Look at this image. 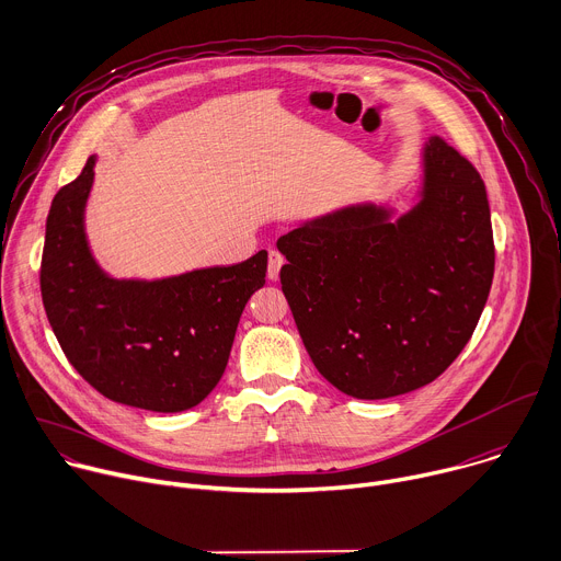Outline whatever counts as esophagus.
<instances>
[{
  "instance_id": "34e87169",
  "label": "esophagus",
  "mask_w": 561,
  "mask_h": 561,
  "mask_svg": "<svg viewBox=\"0 0 561 561\" xmlns=\"http://www.w3.org/2000/svg\"><path fill=\"white\" fill-rule=\"evenodd\" d=\"M283 263H285L283 254L276 252V250H272V252H270V261H267V276H270V280H276V278L280 276Z\"/></svg>"
}]
</instances>
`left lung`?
<instances>
[{
  "mask_svg": "<svg viewBox=\"0 0 561 561\" xmlns=\"http://www.w3.org/2000/svg\"><path fill=\"white\" fill-rule=\"evenodd\" d=\"M283 294L324 380L358 400L433 382L486 305L495 252L486 187L439 137L420 152L409 209L356 201L276 241Z\"/></svg>",
  "mask_w": 561,
  "mask_h": 561,
  "instance_id": "left-lung-1",
  "label": "left lung"
}]
</instances>
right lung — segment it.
<instances>
[{
  "instance_id": "obj_1",
  "label": "right lung",
  "mask_w": 561,
  "mask_h": 561,
  "mask_svg": "<svg viewBox=\"0 0 561 561\" xmlns=\"http://www.w3.org/2000/svg\"><path fill=\"white\" fill-rule=\"evenodd\" d=\"M94 163L96 154L48 211L39 278L48 322L101 396L157 413L187 411L226 371L241 313L265 285L267 252L152 280L115 278L85 234Z\"/></svg>"
}]
</instances>
